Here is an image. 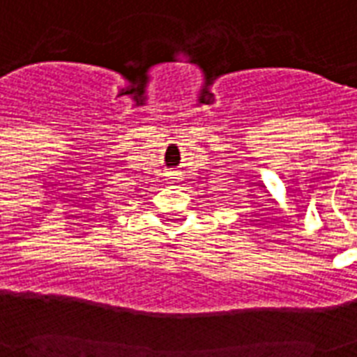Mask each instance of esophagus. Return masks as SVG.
Here are the masks:
<instances>
[{"mask_svg": "<svg viewBox=\"0 0 357 357\" xmlns=\"http://www.w3.org/2000/svg\"><path fill=\"white\" fill-rule=\"evenodd\" d=\"M168 178L179 181V179H181V172H178V170H172V172H168Z\"/></svg>", "mask_w": 357, "mask_h": 357, "instance_id": "obj_1", "label": "esophagus"}]
</instances>
